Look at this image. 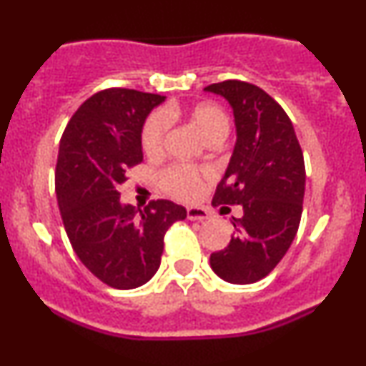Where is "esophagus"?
Listing matches in <instances>:
<instances>
[{"instance_id": "1", "label": "esophagus", "mask_w": 366, "mask_h": 366, "mask_svg": "<svg viewBox=\"0 0 366 366\" xmlns=\"http://www.w3.org/2000/svg\"><path fill=\"white\" fill-rule=\"evenodd\" d=\"M187 218L189 220L204 222L209 218V213H208V209H204L201 207H187Z\"/></svg>"}]
</instances>
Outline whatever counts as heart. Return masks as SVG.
Instances as JSON below:
<instances>
[{
  "mask_svg": "<svg viewBox=\"0 0 366 366\" xmlns=\"http://www.w3.org/2000/svg\"><path fill=\"white\" fill-rule=\"evenodd\" d=\"M175 110L167 113H153L146 122L142 130V148L149 157H158L163 149L167 130H169V115H174ZM187 119L197 129V132L204 137V141H224L229 134V119L220 107L213 103H201L187 110ZM201 175L191 167L175 165L163 174V187L172 196L180 199H192L199 194Z\"/></svg>",
  "mask_w": 366,
  "mask_h": 366,
  "instance_id": "1",
  "label": "heart"
}]
</instances>
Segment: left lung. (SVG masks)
<instances>
[{"label": "left lung", "instance_id": "obj_1", "mask_svg": "<svg viewBox=\"0 0 366 366\" xmlns=\"http://www.w3.org/2000/svg\"><path fill=\"white\" fill-rule=\"evenodd\" d=\"M234 112L236 144L213 204H239L234 236L209 256L212 270L230 284H253L284 258L296 237L305 197V159L292 122L253 84L225 81L204 87ZM225 208V207H222Z\"/></svg>", "mask_w": 366, "mask_h": 366}]
</instances>
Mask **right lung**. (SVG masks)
<instances>
[{"label":"right lung","instance_id":"add662e5","mask_svg":"<svg viewBox=\"0 0 366 366\" xmlns=\"http://www.w3.org/2000/svg\"><path fill=\"white\" fill-rule=\"evenodd\" d=\"M165 96L107 89L81 104L66 125L56 163V199L75 254L115 289H136L157 274L169 227L187 217L174 201L144 209L122 203L120 186L142 162V127Z\"/></svg>","mask_w":366,"mask_h":366}]
</instances>
